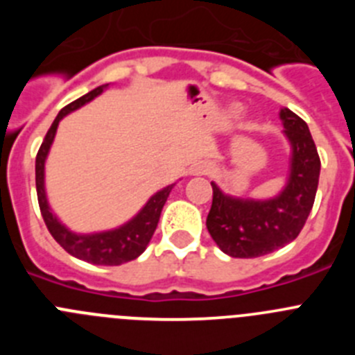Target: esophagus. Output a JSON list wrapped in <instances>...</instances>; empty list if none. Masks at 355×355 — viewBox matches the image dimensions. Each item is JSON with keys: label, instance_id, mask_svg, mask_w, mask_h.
<instances>
[{"label": "esophagus", "instance_id": "1", "mask_svg": "<svg viewBox=\"0 0 355 355\" xmlns=\"http://www.w3.org/2000/svg\"><path fill=\"white\" fill-rule=\"evenodd\" d=\"M209 171H211V165H209L208 162H199L192 167L193 175H206V174H209Z\"/></svg>", "mask_w": 355, "mask_h": 355}]
</instances>
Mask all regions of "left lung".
Returning a JSON list of instances; mask_svg holds the SVG:
<instances>
[{
	"mask_svg": "<svg viewBox=\"0 0 355 355\" xmlns=\"http://www.w3.org/2000/svg\"><path fill=\"white\" fill-rule=\"evenodd\" d=\"M284 135L291 146L290 175L283 192L272 199H240L211 183L213 202L206 227L231 258H259L299 236L315 205L320 156L306 122L291 110H281Z\"/></svg>",
	"mask_w": 355,
	"mask_h": 355,
	"instance_id": "1",
	"label": "left lung"
}]
</instances>
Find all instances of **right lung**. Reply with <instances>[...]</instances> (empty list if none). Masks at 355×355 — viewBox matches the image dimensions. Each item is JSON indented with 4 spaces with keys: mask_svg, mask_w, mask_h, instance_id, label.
I'll return each mask as SVG.
<instances>
[{
    "mask_svg": "<svg viewBox=\"0 0 355 355\" xmlns=\"http://www.w3.org/2000/svg\"><path fill=\"white\" fill-rule=\"evenodd\" d=\"M108 85H101L97 89L90 90L89 94L81 96L80 99L72 101L65 108L60 110V114L56 115L53 121L51 128L46 133L42 146H40L39 153H37L35 159V184H37V197H39V206L42 218L48 225L49 233L55 238L71 256L83 261H89L92 265H106L115 266L128 263L131 259H137L140 254L146 250L149 245L150 238L155 234L156 225H158L159 215H162L163 205L167 202V197L174 184H168L163 190L156 192L155 196L147 200V205L140 209L137 215L126 222L124 225L112 231H103V233H92V234H76L69 231L58 218L55 213L51 211L48 205V197H46V188H44V165H46V158H48L49 147H51L53 140H55L56 128L58 122L65 117L67 114L74 112V110L81 108L83 105L90 103L94 97H97Z\"/></svg>",
    "mask_w": 355,
    "mask_h": 355,
    "instance_id": "right-lung-1",
    "label": "right lung"
}]
</instances>
